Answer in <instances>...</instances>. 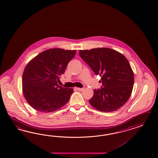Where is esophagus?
Here are the masks:
<instances>
[{
	"instance_id": "34e87169",
	"label": "esophagus",
	"mask_w": 158,
	"mask_h": 158,
	"mask_svg": "<svg viewBox=\"0 0 158 158\" xmlns=\"http://www.w3.org/2000/svg\"><path fill=\"white\" fill-rule=\"evenodd\" d=\"M75 89H76V90H77V91H83V88H79V87H76Z\"/></svg>"
}]
</instances>
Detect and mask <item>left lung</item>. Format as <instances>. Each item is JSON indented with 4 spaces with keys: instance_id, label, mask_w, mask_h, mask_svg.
<instances>
[{
    "instance_id": "1",
    "label": "left lung",
    "mask_w": 158,
    "mask_h": 158,
    "mask_svg": "<svg viewBox=\"0 0 158 158\" xmlns=\"http://www.w3.org/2000/svg\"><path fill=\"white\" fill-rule=\"evenodd\" d=\"M79 56L96 75L102 87L94 90L90 105L99 111L112 112L128 101L133 90L134 74L123 54L107 48L80 50Z\"/></svg>"
}]
</instances>
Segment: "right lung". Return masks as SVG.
Returning <instances> with one entry per match:
<instances>
[{"instance_id": "1", "label": "right lung", "mask_w": 158, "mask_h": 158, "mask_svg": "<svg viewBox=\"0 0 158 158\" xmlns=\"http://www.w3.org/2000/svg\"><path fill=\"white\" fill-rule=\"evenodd\" d=\"M75 50L49 49L40 53L28 63L22 76V91L26 101L35 110L52 112L69 100L73 89L58 85Z\"/></svg>"}]
</instances>
